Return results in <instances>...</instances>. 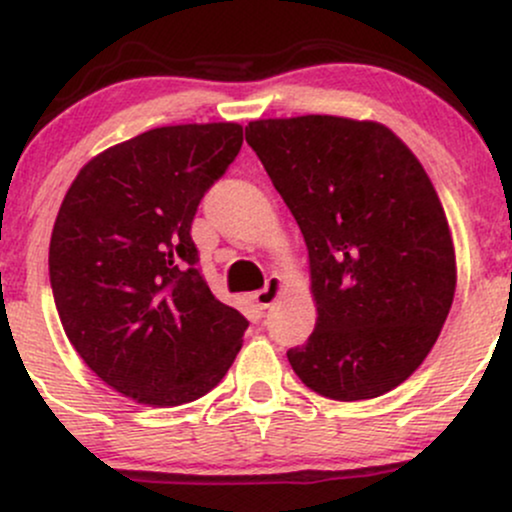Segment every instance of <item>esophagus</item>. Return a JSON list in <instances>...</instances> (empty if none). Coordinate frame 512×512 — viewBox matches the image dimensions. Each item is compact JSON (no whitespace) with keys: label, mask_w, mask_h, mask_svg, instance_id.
<instances>
[{"label":"esophagus","mask_w":512,"mask_h":512,"mask_svg":"<svg viewBox=\"0 0 512 512\" xmlns=\"http://www.w3.org/2000/svg\"><path fill=\"white\" fill-rule=\"evenodd\" d=\"M281 286H284V281H281V276H269L267 286H264L262 291H257L255 296H252V301H255V305L260 310H267L272 308L276 298L281 296Z\"/></svg>","instance_id":"obj_1"}]
</instances>
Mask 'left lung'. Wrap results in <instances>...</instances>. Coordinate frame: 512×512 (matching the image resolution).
Here are the masks:
<instances>
[{
  "instance_id": "8db88e82",
  "label": "left lung",
  "mask_w": 512,
  "mask_h": 512,
  "mask_svg": "<svg viewBox=\"0 0 512 512\" xmlns=\"http://www.w3.org/2000/svg\"><path fill=\"white\" fill-rule=\"evenodd\" d=\"M245 139L308 248L315 330L289 363L339 402L395 390L450 313L455 245L436 187L392 129L301 115L255 120Z\"/></svg>"
}]
</instances>
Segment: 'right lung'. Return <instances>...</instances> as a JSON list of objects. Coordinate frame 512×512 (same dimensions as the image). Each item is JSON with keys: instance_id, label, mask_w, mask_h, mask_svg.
Wrapping results in <instances>:
<instances>
[{"instance_id": "right-lung-1", "label": "right lung", "mask_w": 512, "mask_h": 512, "mask_svg": "<svg viewBox=\"0 0 512 512\" xmlns=\"http://www.w3.org/2000/svg\"><path fill=\"white\" fill-rule=\"evenodd\" d=\"M243 146L238 122L170 125L93 156L64 195L50 284L76 354L139 404L214 390L248 320L209 291L190 228Z\"/></svg>"}]
</instances>
